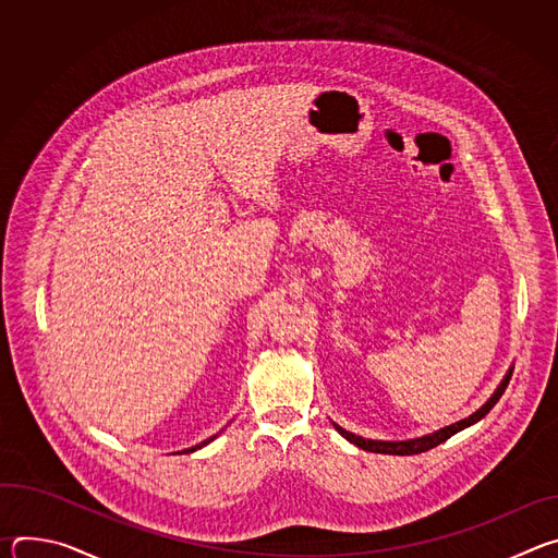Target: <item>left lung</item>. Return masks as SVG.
I'll use <instances>...</instances> for the list:
<instances>
[{
  "mask_svg": "<svg viewBox=\"0 0 558 558\" xmlns=\"http://www.w3.org/2000/svg\"><path fill=\"white\" fill-rule=\"evenodd\" d=\"M510 377H512V368L506 373V377L501 379V384L497 386V390L493 392L490 400H488L480 411H474L470 417H465V420H461V422H457V424H450V426H446V428H441V430H435V433L424 435V437H417V439H407V441L364 439V437H360V435H353V433L344 430V428L338 426V424H333V426H336V430H338L344 439H349L351 444H355L357 448L368 450V452H379V454H420V452H426V450H430V448L444 444L446 439H450V437L457 435L459 430H463V428L476 424L480 420H484V417L493 411V407L499 402V397L504 395V390H506Z\"/></svg>",
  "mask_w": 558,
  "mask_h": 558,
  "instance_id": "obj_1",
  "label": "left lung"
}]
</instances>
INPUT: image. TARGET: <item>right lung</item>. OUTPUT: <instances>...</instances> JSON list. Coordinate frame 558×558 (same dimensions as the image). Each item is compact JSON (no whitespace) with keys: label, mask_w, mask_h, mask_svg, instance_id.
Wrapping results in <instances>:
<instances>
[{"label":"right lung","mask_w":558,"mask_h":558,"mask_svg":"<svg viewBox=\"0 0 558 558\" xmlns=\"http://www.w3.org/2000/svg\"><path fill=\"white\" fill-rule=\"evenodd\" d=\"M218 435H214V437H209V439H205V441H201L198 446H192V448H187V450H183V452H194V450H198V448H203V446H207L209 441H214Z\"/></svg>","instance_id":"right-lung-1"}]
</instances>
